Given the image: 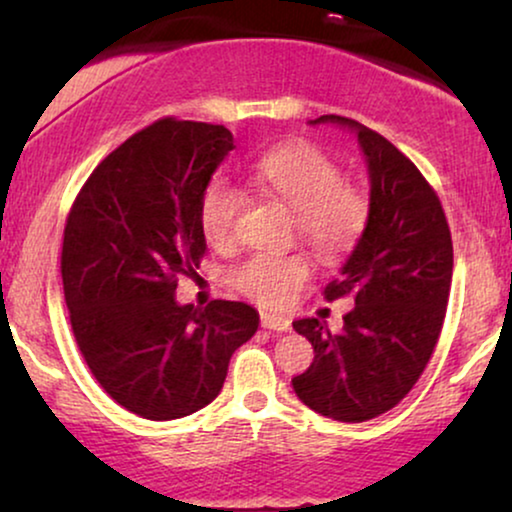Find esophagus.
Returning <instances> with one entry per match:
<instances>
[{
  "label": "esophagus",
  "instance_id": "34e87169",
  "mask_svg": "<svg viewBox=\"0 0 512 512\" xmlns=\"http://www.w3.org/2000/svg\"><path fill=\"white\" fill-rule=\"evenodd\" d=\"M261 326L268 328V331H275V333L291 331V321L284 317H277V314H261Z\"/></svg>",
  "mask_w": 512,
  "mask_h": 512
}]
</instances>
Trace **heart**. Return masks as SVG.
I'll return each mask as SVG.
<instances>
[{
	"mask_svg": "<svg viewBox=\"0 0 512 512\" xmlns=\"http://www.w3.org/2000/svg\"><path fill=\"white\" fill-rule=\"evenodd\" d=\"M249 184L291 209L293 237L321 261H340L352 254L373 216L370 195L349 184L338 160L307 142L282 144L258 158ZM244 202L240 188L226 181H214L202 193L198 221L209 247L235 249ZM310 277L312 263L305 254H254L230 275L242 296L263 307L286 305Z\"/></svg>",
	"mask_w": 512,
	"mask_h": 512,
	"instance_id": "heart-1",
	"label": "heart"
}]
</instances>
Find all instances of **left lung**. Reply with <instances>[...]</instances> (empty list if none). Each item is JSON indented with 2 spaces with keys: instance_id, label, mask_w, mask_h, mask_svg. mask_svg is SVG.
<instances>
[{
  "instance_id": "1",
  "label": "left lung",
  "mask_w": 512,
  "mask_h": 512,
  "mask_svg": "<svg viewBox=\"0 0 512 512\" xmlns=\"http://www.w3.org/2000/svg\"><path fill=\"white\" fill-rule=\"evenodd\" d=\"M359 135L370 174L366 235L326 284L328 303L352 298L340 333L319 319L293 321L314 347V361L293 377L307 408L338 422H366L408 396L443 331L452 284V235L438 193L387 137L342 116Z\"/></svg>"
}]
</instances>
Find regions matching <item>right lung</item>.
<instances>
[{
  "mask_svg": "<svg viewBox=\"0 0 512 512\" xmlns=\"http://www.w3.org/2000/svg\"><path fill=\"white\" fill-rule=\"evenodd\" d=\"M233 149L223 125L158 118L95 167L67 214L60 272L76 345L100 387L153 422L212 403L258 328L247 303L174 300L205 258L200 198Z\"/></svg>",
  "mask_w": 512,
  "mask_h": 512,
  "instance_id": "add662e5",
  "label": "right lung"
}]
</instances>
